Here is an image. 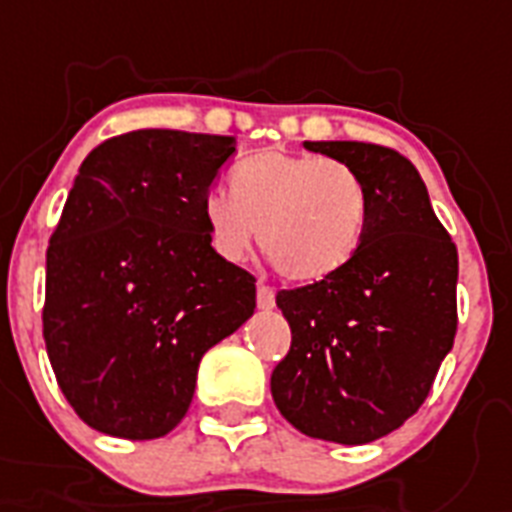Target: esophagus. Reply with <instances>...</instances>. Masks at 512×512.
Returning a JSON list of instances; mask_svg holds the SVG:
<instances>
[{
    "label": "esophagus",
    "instance_id": "1",
    "mask_svg": "<svg viewBox=\"0 0 512 512\" xmlns=\"http://www.w3.org/2000/svg\"><path fill=\"white\" fill-rule=\"evenodd\" d=\"M273 305H276V292L268 284H257V308L271 311Z\"/></svg>",
    "mask_w": 512,
    "mask_h": 512
}]
</instances>
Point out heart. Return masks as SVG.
<instances>
[{
    "label": "heart",
    "mask_w": 512,
    "mask_h": 512,
    "mask_svg": "<svg viewBox=\"0 0 512 512\" xmlns=\"http://www.w3.org/2000/svg\"><path fill=\"white\" fill-rule=\"evenodd\" d=\"M231 193L201 201L212 247L239 263L260 239L263 255L295 284L337 273L356 255L369 220V193L350 164L292 151H260L228 175Z\"/></svg>",
    "instance_id": "b5f03b06"
}]
</instances>
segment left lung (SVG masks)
<instances>
[{"label":"left lung","mask_w":512,"mask_h":512,"mask_svg":"<svg viewBox=\"0 0 512 512\" xmlns=\"http://www.w3.org/2000/svg\"><path fill=\"white\" fill-rule=\"evenodd\" d=\"M305 148L361 175L369 220L340 271L276 295L292 345L273 369L271 393L305 436L369 444L425 404L452 350L457 247L406 156L356 140Z\"/></svg>","instance_id":"1"}]
</instances>
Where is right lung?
Wrapping results in <instances>:
<instances>
[{
	"label": "right lung",
	"instance_id": "add662e5",
	"mask_svg": "<svg viewBox=\"0 0 512 512\" xmlns=\"http://www.w3.org/2000/svg\"><path fill=\"white\" fill-rule=\"evenodd\" d=\"M233 138L135 130L79 167L47 247L42 327L63 396L90 428L167 436L201 356L255 313V276L212 249L201 201Z\"/></svg>",
	"mask_w": 512,
	"mask_h": 512
}]
</instances>
